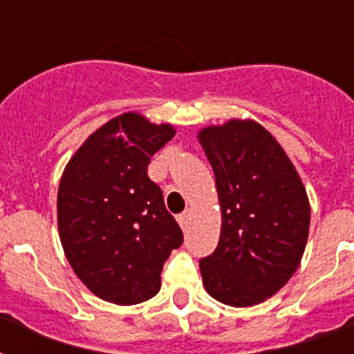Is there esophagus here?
Masks as SVG:
<instances>
[{
  "label": "esophagus",
  "instance_id": "esophagus-1",
  "mask_svg": "<svg viewBox=\"0 0 354 354\" xmlns=\"http://www.w3.org/2000/svg\"><path fill=\"white\" fill-rule=\"evenodd\" d=\"M189 218H191V212L189 211L182 212V214H178V223H180V227H182V229H187V225H189Z\"/></svg>",
  "mask_w": 354,
  "mask_h": 354
}]
</instances>
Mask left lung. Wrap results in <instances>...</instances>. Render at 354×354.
Returning <instances> with one entry per match:
<instances>
[{
	"instance_id": "1",
	"label": "left lung",
	"mask_w": 354,
	"mask_h": 354,
	"mask_svg": "<svg viewBox=\"0 0 354 354\" xmlns=\"http://www.w3.org/2000/svg\"><path fill=\"white\" fill-rule=\"evenodd\" d=\"M198 138L223 218L218 247L200 260L203 286L227 306H257L298 269L311 220L306 189L280 143L257 122L231 120Z\"/></svg>"
}]
</instances>
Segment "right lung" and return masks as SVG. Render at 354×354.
<instances>
[{"instance_id":"add662e5","label":"right lung","mask_w":354,"mask_h":354,"mask_svg":"<svg viewBox=\"0 0 354 354\" xmlns=\"http://www.w3.org/2000/svg\"><path fill=\"white\" fill-rule=\"evenodd\" d=\"M171 125L127 112L97 129L68 162L57 191L63 251L103 300L132 306L162 287V269L183 242L147 167L172 140Z\"/></svg>"}]
</instances>
